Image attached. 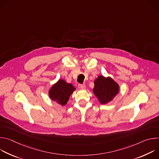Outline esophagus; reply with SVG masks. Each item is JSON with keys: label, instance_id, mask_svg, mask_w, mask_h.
<instances>
[{"label": "esophagus", "instance_id": "1", "mask_svg": "<svg viewBox=\"0 0 159 159\" xmlns=\"http://www.w3.org/2000/svg\"><path fill=\"white\" fill-rule=\"evenodd\" d=\"M78 87L80 89H85V84H79Z\"/></svg>", "mask_w": 159, "mask_h": 159}]
</instances>
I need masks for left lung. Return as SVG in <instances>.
Listing matches in <instances>:
<instances>
[{
    "label": "left lung",
    "mask_w": 159,
    "mask_h": 159,
    "mask_svg": "<svg viewBox=\"0 0 159 159\" xmlns=\"http://www.w3.org/2000/svg\"><path fill=\"white\" fill-rule=\"evenodd\" d=\"M93 93L102 104L111 102L119 93L120 85L111 77L99 75L94 82Z\"/></svg>",
    "instance_id": "1"
}]
</instances>
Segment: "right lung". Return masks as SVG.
<instances>
[{
  "label": "right lung",
  "mask_w": 159,
  "mask_h": 159,
  "mask_svg": "<svg viewBox=\"0 0 159 159\" xmlns=\"http://www.w3.org/2000/svg\"><path fill=\"white\" fill-rule=\"evenodd\" d=\"M75 89L72 84L66 82L63 79H59L49 89L48 95L52 101L65 106Z\"/></svg>",
  "instance_id": "obj_1"
}]
</instances>
